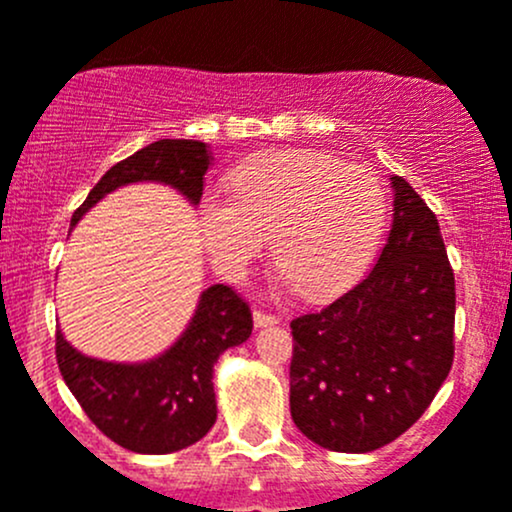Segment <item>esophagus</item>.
Instances as JSON below:
<instances>
[{
    "instance_id": "esophagus-1",
    "label": "esophagus",
    "mask_w": 512,
    "mask_h": 512,
    "mask_svg": "<svg viewBox=\"0 0 512 512\" xmlns=\"http://www.w3.org/2000/svg\"><path fill=\"white\" fill-rule=\"evenodd\" d=\"M276 321H279V316L271 314V311L253 309V324L256 326H269V324H276Z\"/></svg>"
}]
</instances>
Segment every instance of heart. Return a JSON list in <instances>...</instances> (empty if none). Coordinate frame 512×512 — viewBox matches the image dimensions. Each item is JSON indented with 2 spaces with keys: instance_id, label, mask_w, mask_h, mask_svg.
<instances>
[{
  "instance_id": "obj_1",
  "label": "heart",
  "mask_w": 512,
  "mask_h": 512,
  "mask_svg": "<svg viewBox=\"0 0 512 512\" xmlns=\"http://www.w3.org/2000/svg\"><path fill=\"white\" fill-rule=\"evenodd\" d=\"M228 191L231 198L208 193L198 206L213 266L241 281L271 236L281 281L311 299L359 279L387 213L382 186L367 168L316 150L253 155L233 170Z\"/></svg>"
}]
</instances>
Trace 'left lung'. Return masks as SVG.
<instances>
[{"label": "left lung", "instance_id": "obj_1", "mask_svg": "<svg viewBox=\"0 0 512 512\" xmlns=\"http://www.w3.org/2000/svg\"><path fill=\"white\" fill-rule=\"evenodd\" d=\"M394 221L357 286L291 319L296 427L334 452H372L410 430L455 359V274L440 223L392 175Z\"/></svg>", "mask_w": 512, "mask_h": 512}]
</instances>
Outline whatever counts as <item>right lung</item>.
<instances>
[{
    "label": "right lung",
    "mask_w": 512,
    "mask_h": 512,
    "mask_svg": "<svg viewBox=\"0 0 512 512\" xmlns=\"http://www.w3.org/2000/svg\"><path fill=\"white\" fill-rule=\"evenodd\" d=\"M211 165L201 140H158L107 170L90 196L72 213V226L102 196L138 180L178 188L193 203L203 196V175ZM253 329L251 306L233 286L203 291L186 334L145 364L90 359L55 334L62 379L92 425L120 447L143 455H168L201 440L216 422L213 364L228 347L246 342Z\"/></svg>",
    "instance_id": "obj_1"
}]
</instances>
